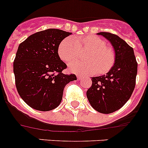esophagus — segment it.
I'll list each match as a JSON object with an SVG mask.
<instances>
[{
  "label": "esophagus",
  "instance_id": "34e87169",
  "mask_svg": "<svg viewBox=\"0 0 148 148\" xmlns=\"http://www.w3.org/2000/svg\"><path fill=\"white\" fill-rule=\"evenodd\" d=\"M76 76H77V78H78V80H81V78H82V75H76Z\"/></svg>",
  "mask_w": 148,
  "mask_h": 148
}]
</instances>
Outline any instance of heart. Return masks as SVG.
Returning a JSON list of instances; mask_svg holds the SVG:
<instances>
[{
  "instance_id": "obj_1",
  "label": "heart",
  "mask_w": 148,
  "mask_h": 148,
  "mask_svg": "<svg viewBox=\"0 0 148 148\" xmlns=\"http://www.w3.org/2000/svg\"><path fill=\"white\" fill-rule=\"evenodd\" d=\"M105 41L95 35L80 38H66L58 47L59 58L65 63H70L78 57L79 51L87 50L84 56V61H74L69 64L70 71L79 74L99 75L107 73L115 62L113 49L105 46Z\"/></svg>"
}]
</instances>
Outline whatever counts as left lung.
Here are the masks:
<instances>
[{
	"label": "left lung",
	"mask_w": 148,
	"mask_h": 148,
	"mask_svg": "<svg viewBox=\"0 0 148 148\" xmlns=\"http://www.w3.org/2000/svg\"><path fill=\"white\" fill-rule=\"evenodd\" d=\"M97 35L112 44L115 62L106 75L92 77L87 97L93 109L109 114L122 108L130 99L135 88L138 64L133 48L118 35L104 32Z\"/></svg>",
	"instance_id": "obj_1"
}]
</instances>
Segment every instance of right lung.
<instances>
[{
	"label": "right lung",
	"mask_w": 148,
	"mask_h": 148,
	"mask_svg": "<svg viewBox=\"0 0 148 148\" xmlns=\"http://www.w3.org/2000/svg\"><path fill=\"white\" fill-rule=\"evenodd\" d=\"M71 34L48 29L32 34L18 46L13 63L15 85L21 99L33 109L57 108L66 84L77 79L74 74L62 73L66 65L58 55L60 43Z\"/></svg>",
	"instance_id": "obj_1"
}]
</instances>
